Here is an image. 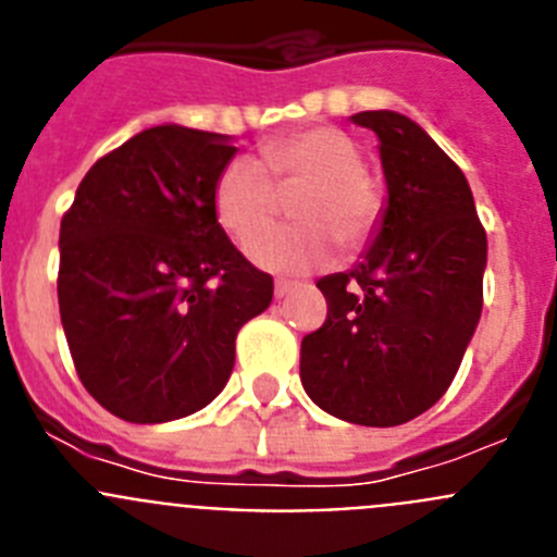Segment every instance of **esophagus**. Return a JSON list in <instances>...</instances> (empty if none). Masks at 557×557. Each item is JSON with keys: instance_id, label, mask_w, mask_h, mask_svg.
I'll return each instance as SVG.
<instances>
[{"instance_id": "obj_1", "label": "esophagus", "mask_w": 557, "mask_h": 557, "mask_svg": "<svg viewBox=\"0 0 557 557\" xmlns=\"http://www.w3.org/2000/svg\"><path fill=\"white\" fill-rule=\"evenodd\" d=\"M295 287H298V284L289 282V278H278V282H275V298H284V295L293 293Z\"/></svg>"}]
</instances>
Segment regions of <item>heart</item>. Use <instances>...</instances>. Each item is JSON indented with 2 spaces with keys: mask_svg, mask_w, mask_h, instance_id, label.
I'll return each mask as SVG.
<instances>
[{
  "mask_svg": "<svg viewBox=\"0 0 557 557\" xmlns=\"http://www.w3.org/2000/svg\"><path fill=\"white\" fill-rule=\"evenodd\" d=\"M362 166L357 141L337 127L284 133L259 147V164L234 159L220 170L211 209L234 243L249 239L245 253L250 262L270 273H304L332 262L337 239L346 248H359L376 228L382 198ZM295 188L302 191L290 210L302 223L265 230L277 208V191Z\"/></svg>",
  "mask_w": 557,
  "mask_h": 557,
  "instance_id": "b5f03b06",
  "label": "heart"
}]
</instances>
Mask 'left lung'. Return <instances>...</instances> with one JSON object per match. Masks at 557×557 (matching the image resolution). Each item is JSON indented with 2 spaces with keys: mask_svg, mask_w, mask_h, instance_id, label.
<instances>
[{
  "mask_svg": "<svg viewBox=\"0 0 557 557\" xmlns=\"http://www.w3.org/2000/svg\"><path fill=\"white\" fill-rule=\"evenodd\" d=\"M379 136L387 206L346 273L323 275L326 323L301 343V385L329 416L398 426L449 391L482 312L488 239L469 181L430 133L396 111H362Z\"/></svg>",
  "mask_w": 557,
  "mask_h": 557,
  "instance_id": "obj_1",
  "label": "left lung"
}]
</instances>
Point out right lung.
<instances>
[{"label": "right lung", "mask_w": 557, "mask_h": 557, "mask_svg": "<svg viewBox=\"0 0 557 557\" xmlns=\"http://www.w3.org/2000/svg\"><path fill=\"white\" fill-rule=\"evenodd\" d=\"M228 136L156 125L102 156L61 220L58 307L83 387L122 421L203 410L234 371L236 332L273 278L220 228L211 189Z\"/></svg>", "instance_id": "obj_1"}]
</instances>
